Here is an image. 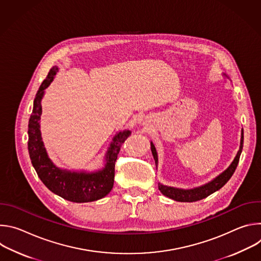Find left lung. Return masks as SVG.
Masks as SVG:
<instances>
[{"label": "left lung", "mask_w": 261, "mask_h": 261, "mask_svg": "<svg viewBox=\"0 0 261 261\" xmlns=\"http://www.w3.org/2000/svg\"><path fill=\"white\" fill-rule=\"evenodd\" d=\"M243 143H244V131H242L240 150H239L238 155L236 156L233 162L230 164V166L225 171H223L221 174H219L212 181L201 186V187L194 188V189H189V190L167 187V186H163V185L159 184L160 192L163 195H165V196H167V197H169V198H171L175 201H180V202H193V201L201 200V199L207 197L212 193L221 189L223 186H224L229 180V178L232 176V174L236 171V168L239 164V161H240V156H241V153H242V150H243ZM151 148H152V153H153V156H154V159H155L156 166H157L158 156H157L156 147L153 144V142H151Z\"/></svg>", "instance_id": "obj_1"}]
</instances>
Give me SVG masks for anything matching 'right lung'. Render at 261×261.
Masks as SVG:
<instances>
[{"instance_id": "add662e5", "label": "right lung", "mask_w": 261, "mask_h": 261, "mask_svg": "<svg viewBox=\"0 0 261 261\" xmlns=\"http://www.w3.org/2000/svg\"><path fill=\"white\" fill-rule=\"evenodd\" d=\"M58 67H53L41 84L34 99L32 115L29 120L28 150L32 164L46 187L55 194L72 202H90L106 196L114 187L115 164L121 146L131 132H119L110 143L106 153V164L102 170L92 173L71 172L55 166L48 158L40 133L42 114L41 100L44 90L54 81Z\"/></svg>"}]
</instances>
